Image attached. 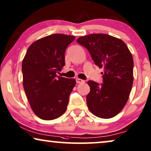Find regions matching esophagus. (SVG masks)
I'll return each mask as SVG.
<instances>
[{
  "label": "esophagus",
  "instance_id": "esophagus-1",
  "mask_svg": "<svg viewBox=\"0 0 151 151\" xmlns=\"http://www.w3.org/2000/svg\"><path fill=\"white\" fill-rule=\"evenodd\" d=\"M76 81H77V83H85V81H84V80H82L81 79H79V78H77V79H76Z\"/></svg>",
  "mask_w": 151,
  "mask_h": 151
}]
</instances>
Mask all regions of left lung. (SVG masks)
I'll return each mask as SVG.
<instances>
[{
  "label": "left lung",
  "mask_w": 151,
  "mask_h": 151,
  "mask_svg": "<svg viewBox=\"0 0 151 151\" xmlns=\"http://www.w3.org/2000/svg\"><path fill=\"white\" fill-rule=\"evenodd\" d=\"M77 43L90 52L96 65L104 68L103 83L88 81L86 96L94 115L110 119L119 114L127 102L133 83V59L122 40L106 34L81 37Z\"/></svg>",
  "instance_id": "8db88e82"
}]
</instances>
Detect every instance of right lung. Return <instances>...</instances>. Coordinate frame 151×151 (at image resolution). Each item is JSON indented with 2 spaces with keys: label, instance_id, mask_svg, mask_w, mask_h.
I'll return each mask as SVG.
<instances>
[{
  "label": "right lung",
  "instance_id": "right-lung-1",
  "mask_svg": "<svg viewBox=\"0 0 151 151\" xmlns=\"http://www.w3.org/2000/svg\"><path fill=\"white\" fill-rule=\"evenodd\" d=\"M75 37L55 34L31 45L22 62L23 85L32 110L40 119L52 120L67 109L74 79L58 76L65 65V52Z\"/></svg>",
  "mask_w": 151,
  "mask_h": 151
}]
</instances>
